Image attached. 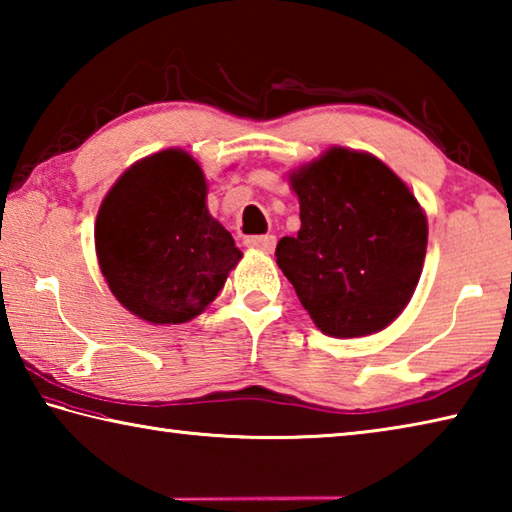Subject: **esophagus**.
<instances>
[{"label": "esophagus", "instance_id": "1", "mask_svg": "<svg viewBox=\"0 0 512 512\" xmlns=\"http://www.w3.org/2000/svg\"><path fill=\"white\" fill-rule=\"evenodd\" d=\"M246 246L253 250H262V253H273L275 248V235H262V237H248Z\"/></svg>", "mask_w": 512, "mask_h": 512}]
</instances>
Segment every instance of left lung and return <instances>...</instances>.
I'll list each match as a JSON object with an SVG mask.
<instances>
[{"mask_svg":"<svg viewBox=\"0 0 512 512\" xmlns=\"http://www.w3.org/2000/svg\"><path fill=\"white\" fill-rule=\"evenodd\" d=\"M298 237L277 241V266L320 332L377 334L402 314L427 255V214L409 185L366 151L329 146L289 173Z\"/></svg>","mask_w":512,"mask_h":512,"instance_id":"1","label":"left lung"}]
</instances>
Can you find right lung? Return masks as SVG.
<instances>
[{
	"instance_id": "1",
	"label": "right lung",
	"mask_w": 512,
	"mask_h": 512,
	"mask_svg": "<svg viewBox=\"0 0 512 512\" xmlns=\"http://www.w3.org/2000/svg\"><path fill=\"white\" fill-rule=\"evenodd\" d=\"M94 248L112 296L153 325L203 314L244 257L207 210L205 173L183 149L121 173L101 201Z\"/></svg>"
}]
</instances>
